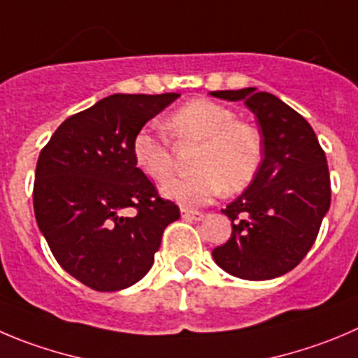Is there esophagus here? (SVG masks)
<instances>
[{
  "label": "esophagus",
  "mask_w": 358,
  "mask_h": 358,
  "mask_svg": "<svg viewBox=\"0 0 358 358\" xmlns=\"http://www.w3.org/2000/svg\"><path fill=\"white\" fill-rule=\"evenodd\" d=\"M182 217L185 220H203L205 219V215H203L201 212H192V210H185V208H182Z\"/></svg>",
  "instance_id": "1"
}]
</instances>
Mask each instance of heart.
Returning <instances> with one entry per match:
<instances>
[{
    "label": "heart",
    "mask_w": 358,
    "mask_h": 358,
    "mask_svg": "<svg viewBox=\"0 0 358 358\" xmlns=\"http://www.w3.org/2000/svg\"><path fill=\"white\" fill-rule=\"evenodd\" d=\"M166 127L178 139L201 143L194 159L196 175L173 178L162 194L183 208L213 201L222 190L238 192L258 175L263 162V139L258 129L236 120L235 111L208 99H194L176 109ZM132 157L143 175L166 182L173 171L168 139L152 127H143L132 139Z\"/></svg>",
    "instance_id": "heart-1"
}]
</instances>
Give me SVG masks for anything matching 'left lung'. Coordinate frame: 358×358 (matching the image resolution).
I'll list each match as a JSON object with an SVG mask.
<instances>
[{
    "mask_svg": "<svg viewBox=\"0 0 358 358\" xmlns=\"http://www.w3.org/2000/svg\"><path fill=\"white\" fill-rule=\"evenodd\" d=\"M210 95L245 103L263 136L258 175L220 210L233 231L224 245L212 250L213 259L240 279L285 275L309 252L330 208L325 152L306 118L272 93L243 88Z\"/></svg>",
    "mask_w": 358,
    "mask_h": 358,
    "instance_id": "8db88e82",
    "label": "left lung"
}]
</instances>
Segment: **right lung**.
Returning <instances> with one entry per match:
<instances>
[{
    "mask_svg": "<svg viewBox=\"0 0 358 358\" xmlns=\"http://www.w3.org/2000/svg\"><path fill=\"white\" fill-rule=\"evenodd\" d=\"M178 93H115L66 118L40 152L33 208L65 272L96 292L136 285L152 268L178 206L138 169L132 139ZM130 208L136 210L127 216Z\"/></svg>",
    "mask_w": 358,
    "mask_h": 358,
    "instance_id": "right-lung-1",
    "label": "right lung"
}]
</instances>
